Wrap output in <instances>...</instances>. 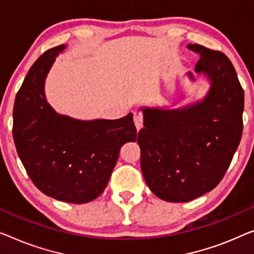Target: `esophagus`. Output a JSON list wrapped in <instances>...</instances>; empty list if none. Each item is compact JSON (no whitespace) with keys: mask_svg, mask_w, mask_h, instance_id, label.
I'll return each mask as SVG.
<instances>
[{"mask_svg":"<svg viewBox=\"0 0 254 254\" xmlns=\"http://www.w3.org/2000/svg\"><path fill=\"white\" fill-rule=\"evenodd\" d=\"M133 122H134L135 127H137V130L139 131L140 128L142 127V114H141V112L134 111V113H133Z\"/></svg>","mask_w":254,"mask_h":254,"instance_id":"obj_1","label":"esophagus"}]
</instances>
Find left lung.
Here are the masks:
<instances>
[{
	"label": "left lung",
	"instance_id": "obj_1",
	"mask_svg": "<svg viewBox=\"0 0 254 254\" xmlns=\"http://www.w3.org/2000/svg\"><path fill=\"white\" fill-rule=\"evenodd\" d=\"M199 55L195 73L206 77L200 99L177 107L142 106L138 135L147 186L166 202H189L218 186L229 168L243 131L244 91L233 64L222 52L187 44ZM196 82L191 71L186 74Z\"/></svg>",
	"mask_w": 254,
	"mask_h": 254
}]
</instances>
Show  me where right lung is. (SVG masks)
<instances>
[{
  "instance_id": "add662e5",
  "label": "right lung",
  "mask_w": 254,
  "mask_h": 254,
  "mask_svg": "<svg viewBox=\"0 0 254 254\" xmlns=\"http://www.w3.org/2000/svg\"><path fill=\"white\" fill-rule=\"evenodd\" d=\"M67 44L36 60L13 106V140L22 165L43 194L67 203L96 199L107 186L124 143L137 140L133 114L119 120H77L57 113L45 79Z\"/></svg>"
}]
</instances>
